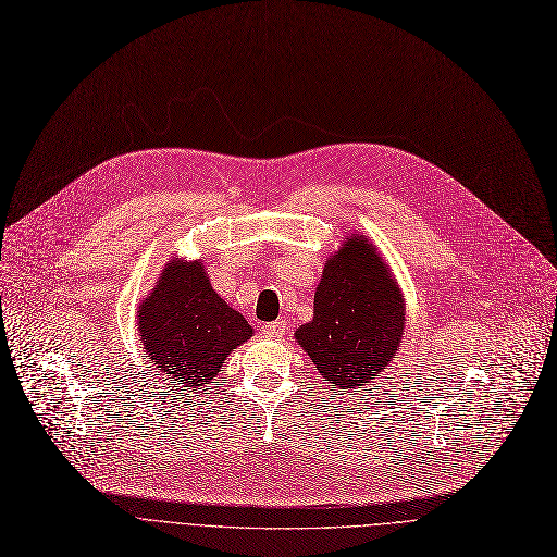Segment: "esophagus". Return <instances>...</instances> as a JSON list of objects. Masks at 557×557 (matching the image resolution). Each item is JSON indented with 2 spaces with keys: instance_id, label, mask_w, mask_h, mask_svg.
<instances>
[{
  "instance_id": "34e87169",
  "label": "esophagus",
  "mask_w": 557,
  "mask_h": 557,
  "mask_svg": "<svg viewBox=\"0 0 557 557\" xmlns=\"http://www.w3.org/2000/svg\"><path fill=\"white\" fill-rule=\"evenodd\" d=\"M261 332L267 334L269 338H282V334L286 332V325H284V320H275V323H267V325H263Z\"/></svg>"
}]
</instances>
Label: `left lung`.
<instances>
[{
	"label": "left lung",
	"instance_id": "8db88e82",
	"mask_svg": "<svg viewBox=\"0 0 557 557\" xmlns=\"http://www.w3.org/2000/svg\"><path fill=\"white\" fill-rule=\"evenodd\" d=\"M404 330L397 284L374 248L355 237L327 259L313 298V320L296 332L300 347L341 391L372 384L395 357Z\"/></svg>",
	"mask_w": 557,
	"mask_h": 557
}]
</instances>
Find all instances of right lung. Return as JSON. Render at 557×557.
I'll list each match as a JSON object with an SVG mask.
<instances>
[{
  "label": "right lung",
  "mask_w": 557,
  "mask_h": 557,
  "mask_svg": "<svg viewBox=\"0 0 557 557\" xmlns=\"http://www.w3.org/2000/svg\"><path fill=\"white\" fill-rule=\"evenodd\" d=\"M146 355L171 384H214L225 357L252 336L242 313L219 298L200 261H173L139 307Z\"/></svg>",
  "instance_id": "1"
}]
</instances>
